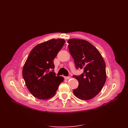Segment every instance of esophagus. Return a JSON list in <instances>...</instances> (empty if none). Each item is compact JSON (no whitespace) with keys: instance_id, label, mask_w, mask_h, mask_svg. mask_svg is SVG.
Masks as SVG:
<instances>
[{"instance_id":"esophagus-1","label":"esophagus","mask_w":128,"mask_h":128,"mask_svg":"<svg viewBox=\"0 0 128 128\" xmlns=\"http://www.w3.org/2000/svg\"><path fill=\"white\" fill-rule=\"evenodd\" d=\"M64 78H65L66 80H69L70 78H71V77H70V76H68V77L66 76V77H64Z\"/></svg>"}]
</instances>
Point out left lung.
I'll use <instances>...</instances> for the list:
<instances>
[{"label":"left lung","mask_w":128,"mask_h":128,"mask_svg":"<svg viewBox=\"0 0 128 128\" xmlns=\"http://www.w3.org/2000/svg\"><path fill=\"white\" fill-rule=\"evenodd\" d=\"M68 42L76 68L83 69L80 75L73 76L78 81V86L73 90L74 94L80 99H91L102 90L106 82L105 62L98 50L88 42L72 38Z\"/></svg>","instance_id":"obj_1"}]
</instances>
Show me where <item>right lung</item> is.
Returning <instances> with one entry per match:
<instances>
[{
    "label": "right lung",
    "instance_id": "right-lung-1",
    "mask_svg": "<svg viewBox=\"0 0 128 128\" xmlns=\"http://www.w3.org/2000/svg\"><path fill=\"white\" fill-rule=\"evenodd\" d=\"M65 40L52 39L34 47L30 52L22 70V75L29 92L35 98L46 100L56 94L64 80L53 72V60L63 47Z\"/></svg>",
    "mask_w": 128,
    "mask_h": 128
}]
</instances>
